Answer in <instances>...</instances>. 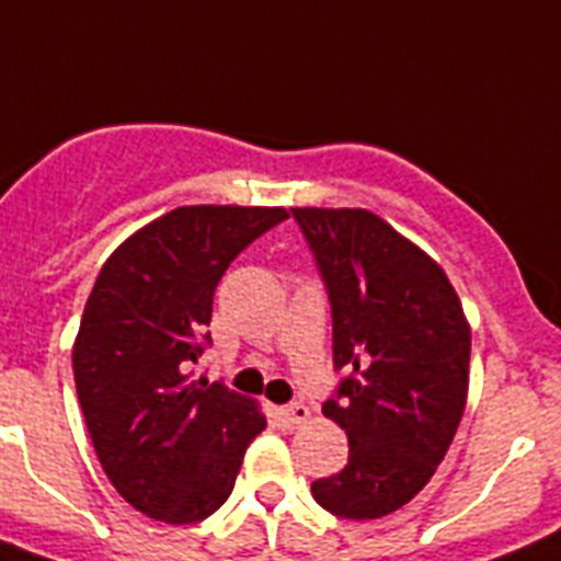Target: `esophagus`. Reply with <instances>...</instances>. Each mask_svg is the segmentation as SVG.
Wrapping results in <instances>:
<instances>
[{
    "label": "esophagus",
    "mask_w": 561,
    "mask_h": 561,
    "mask_svg": "<svg viewBox=\"0 0 561 561\" xmlns=\"http://www.w3.org/2000/svg\"><path fill=\"white\" fill-rule=\"evenodd\" d=\"M276 415L285 426H301L310 421V407L308 403H287V407L276 409Z\"/></svg>",
    "instance_id": "1"
}]
</instances>
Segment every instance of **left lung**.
<instances>
[{"mask_svg":"<svg viewBox=\"0 0 561 561\" xmlns=\"http://www.w3.org/2000/svg\"><path fill=\"white\" fill-rule=\"evenodd\" d=\"M333 310L347 369L324 417L347 432V466L310 485L324 511L378 519L407 505L449 451L469 396L471 328L449 276L367 208H290Z\"/></svg>","mask_w":561,"mask_h":561,"instance_id":"left-lung-1","label":"left lung"}]
</instances>
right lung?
<instances>
[{"instance_id":"obj_1","label":"right lung","mask_w":561,"mask_h":561,"mask_svg":"<svg viewBox=\"0 0 561 561\" xmlns=\"http://www.w3.org/2000/svg\"><path fill=\"white\" fill-rule=\"evenodd\" d=\"M285 208L180 206L112 251L87 299L72 375L110 483L140 514L192 525L228 500L248 443L265 428L253 398L192 378L217 282Z\"/></svg>"}]
</instances>
